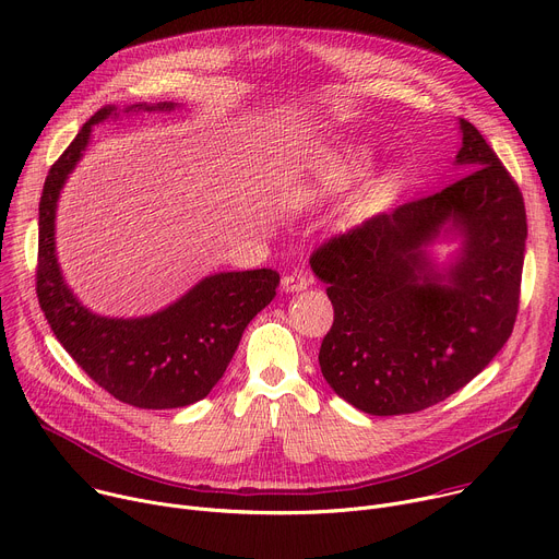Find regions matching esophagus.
Wrapping results in <instances>:
<instances>
[{
  "label": "esophagus",
  "mask_w": 559,
  "mask_h": 559,
  "mask_svg": "<svg viewBox=\"0 0 559 559\" xmlns=\"http://www.w3.org/2000/svg\"><path fill=\"white\" fill-rule=\"evenodd\" d=\"M310 283H312V278H310L306 272L285 274L283 281H281V285H283L285 292H300V289H306Z\"/></svg>",
  "instance_id": "1"
}]
</instances>
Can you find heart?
Returning a JSON list of instances; mask_svg holds the SVG:
<instances>
[{"instance_id":"obj_1","label":"heart","mask_w":559,"mask_h":559,"mask_svg":"<svg viewBox=\"0 0 559 559\" xmlns=\"http://www.w3.org/2000/svg\"><path fill=\"white\" fill-rule=\"evenodd\" d=\"M354 165H328L323 167L319 174H314V178L310 180L308 189L312 193H334V191H341L354 176ZM399 187V176L396 174H388L385 178H381L379 182H374L366 193L364 198L357 202V207H354V212L357 214H366L374 207H379L383 200H388Z\"/></svg>"}]
</instances>
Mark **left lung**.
<instances>
[{"label":"left lung","mask_w":559,"mask_h":559,"mask_svg":"<svg viewBox=\"0 0 559 559\" xmlns=\"http://www.w3.org/2000/svg\"><path fill=\"white\" fill-rule=\"evenodd\" d=\"M462 124L468 174L314 249L334 323L319 352L330 388L368 415L430 408L473 381L509 341L526 249L524 198L484 135ZM450 222L463 257L433 272L423 247Z\"/></svg>","instance_id":"8db88e82"}]
</instances>
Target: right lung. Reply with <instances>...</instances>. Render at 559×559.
I'll use <instances>...</instances> for the list:
<instances>
[{
	"mask_svg": "<svg viewBox=\"0 0 559 559\" xmlns=\"http://www.w3.org/2000/svg\"><path fill=\"white\" fill-rule=\"evenodd\" d=\"M133 109L171 111L174 105H135L127 111ZM114 114L116 107L95 111L48 169L39 198L37 300L58 341L99 388L135 408H182L205 399L221 381L247 323L276 296L281 276L265 267L221 272L144 319H107L82 308L56 259V202L88 144L91 127Z\"/></svg>",
	"mask_w": 559,
	"mask_h": 559,
	"instance_id": "add662e5",
	"label": "right lung"
}]
</instances>
